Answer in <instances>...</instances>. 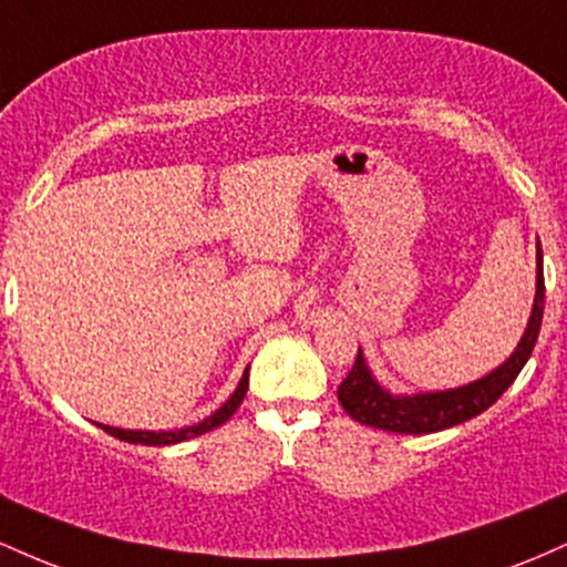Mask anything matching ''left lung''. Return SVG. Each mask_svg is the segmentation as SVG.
Returning <instances> with one entry per match:
<instances>
[{"mask_svg":"<svg viewBox=\"0 0 567 567\" xmlns=\"http://www.w3.org/2000/svg\"><path fill=\"white\" fill-rule=\"evenodd\" d=\"M544 317V252L542 245L536 247V298H533V311L528 328L519 338L517 349L512 351L509 360L498 365L485 379H477L466 386L445 389V392L426 394H392L383 389L370 373L362 349L357 351L354 368L349 370L347 379L338 386V402L360 424L383 429L394 434H432L451 429L455 424L474 419L498 400L506 389L512 386L519 370L530 360L533 347H536L538 330H542Z\"/></svg>","mask_w":567,"mask_h":567,"instance_id":"obj_1","label":"left lung"}]
</instances>
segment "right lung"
<instances>
[{"instance_id": "add662e5", "label": "right lung", "mask_w": 567, "mask_h": 567, "mask_svg": "<svg viewBox=\"0 0 567 567\" xmlns=\"http://www.w3.org/2000/svg\"><path fill=\"white\" fill-rule=\"evenodd\" d=\"M247 375H250V368L243 373V381H239V386L234 389V394L229 396V400H226L224 405L216 410V413L207 415L205 421H199V424H194V426L173 429V432H141V429H116V426H106V424H97V426H101L103 432L112 434V437L133 442V445H175V442L199 437V434L213 432L216 426L226 424V421L237 413V408L243 405V400L247 394Z\"/></svg>"}]
</instances>
